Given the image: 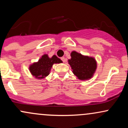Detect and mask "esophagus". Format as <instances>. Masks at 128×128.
<instances>
[{
    "mask_svg": "<svg viewBox=\"0 0 128 128\" xmlns=\"http://www.w3.org/2000/svg\"><path fill=\"white\" fill-rule=\"evenodd\" d=\"M61 60H62V61L64 62H66V59H65V58H64V57H61Z\"/></svg>",
    "mask_w": 128,
    "mask_h": 128,
    "instance_id": "obj_1",
    "label": "esophagus"
}]
</instances>
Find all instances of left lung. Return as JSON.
I'll return each instance as SVG.
<instances>
[{"label": "left lung", "instance_id": "1", "mask_svg": "<svg viewBox=\"0 0 128 128\" xmlns=\"http://www.w3.org/2000/svg\"><path fill=\"white\" fill-rule=\"evenodd\" d=\"M70 56L71 58L68 60V63L77 78L81 80L92 78L97 68L96 59L94 57L83 55L74 50L71 52Z\"/></svg>", "mask_w": 128, "mask_h": 128}]
</instances>
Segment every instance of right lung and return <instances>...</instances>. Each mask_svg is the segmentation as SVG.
Listing matches in <instances>:
<instances>
[{"instance_id":"right-lung-1","label":"right lung","mask_w":128,"mask_h":128,"mask_svg":"<svg viewBox=\"0 0 128 128\" xmlns=\"http://www.w3.org/2000/svg\"><path fill=\"white\" fill-rule=\"evenodd\" d=\"M62 62V61L55 55L50 58L48 54H44L37 62H33L29 66V70L35 78L42 79L50 74L51 68L54 64Z\"/></svg>"}]
</instances>
